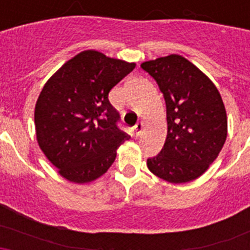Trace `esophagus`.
Instances as JSON below:
<instances>
[{
    "label": "esophagus",
    "instance_id": "esophagus-1",
    "mask_svg": "<svg viewBox=\"0 0 250 250\" xmlns=\"http://www.w3.org/2000/svg\"><path fill=\"white\" fill-rule=\"evenodd\" d=\"M143 126H144V125H143V123H141V121H140V123L136 124L135 126H134V130H135V134H136V135H138V136L140 135L141 131H143Z\"/></svg>",
    "mask_w": 250,
    "mask_h": 250
}]
</instances>
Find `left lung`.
<instances>
[{
  "mask_svg": "<svg viewBox=\"0 0 250 250\" xmlns=\"http://www.w3.org/2000/svg\"><path fill=\"white\" fill-rule=\"evenodd\" d=\"M141 68L156 81L167 105V140L158 155L147 159V167L169 183L191 182L207 171L227 139L222 96L210 79L180 55L146 61Z\"/></svg>",
  "mask_w": 250,
  "mask_h": 250,
  "instance_id": "left-lung-1",
  "label": "left lung"
}]
</instances>
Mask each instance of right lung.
<instances>
[{
    "mask_svg": "<svg viewBox=\"0 0 250 250\" xmlns=\"http://www.w3.org/2000/svg\"><path fill=\"white\" fill-rule=\"evenodd\" d=\"M135 68L99 51H83L48 79L37 99V143L60 175L90 183L107 171L116 149L130 136L119 129L120 115L109 92Z\"/></svg>",
    "mask_w": 250,
    "mask_h": 250,
    "instance_id": "add662e5",
    "label": "right lung"
}]
</instances>
